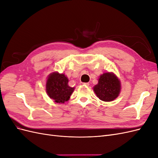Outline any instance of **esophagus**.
I'll use <instances>...</instances> for the list:
<instances>
[{"mask_svg":"<svg viewBox=\"0 0 158 158\" xmlns=\"http://www.w3.org/2000/svg\"><path fill=\"white\" fill-rule=\"evenodd\" d=\"M82 85H86V86H88V85H89V84L88 82H84V83H82Z\"/></svg>","mask_w":158,"mask_h":158,"instance_id":"1","label":"esophagus"}]
</instances>
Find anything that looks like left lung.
<instances>
[{
	"label": "left lung",
	"mask_w": 158,
	"mask_h": 158,
	"mask_svg": "<svg viewBox=\"0 0 158 158\" xmlns=\"http://www.w3.org/2000/svg\"><path fill=\"white\" fill-rule=\"evenodd\" d=\"M121 82L113 73H106L100 75L98 84L94 87L98 98L103 102H111L115 99L121 92Z\"/></svg>",
	"instance_id": "1"
}]
</instances>
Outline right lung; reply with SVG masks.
Segmentation results:
<instances>
[{"label": "right lung", "instance_id": "1", "mask_svg": "<svg viewBox=\"0 0 158 158\" xmlns=\"http://www.w3.org/2000/svg\"><path fill=\"white\" fill-rule=\"evenodd\" d=\"M69 79L64 74L55 72L50 74L46 82V92L49 97L57 103H64L70 99L74 88L70 87Z\"/></svg>", "mask_w": 158, "mask_h": 158}]
</instances>
